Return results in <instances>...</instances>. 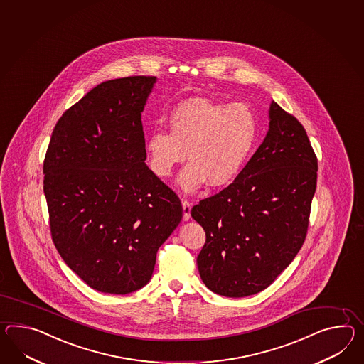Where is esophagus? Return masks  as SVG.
<instances>
[{"mask_svg":"<svg viewBox=\"0 0 364 364\" xmlns=\"http://www.w3.org/2000/svg\"><path fill=\"white\" fill-rule=\"evenodd\" d=\"M183 220L184 221H189L191 220V209H192V204L186 200H183Z\"/></svg>","mask_w":364,"mask_h":364,"instance_id":"esophagus-1","label":"esophagus"}]
</instances>
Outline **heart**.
I'll use <instances>...</instances> for the list:
<instances>
[{
  "mask_svg": "<svg viewBox=\"0 0 364 364\" xmlns=\"http://www.w3.org/2000/svg\"><path fill=\"white\" fill-rule=\"evenodd\" d=\"M169 132L156 129L144 139L149 167L166 178L186 160L178 186L191 195L209 183L229 186L247 164L257 138V117L245 104L189 98L169 114Z\"/></svg>",
  "mask_w": 364,
  "mask_h": 364,
  "instance_id": "heart-1",
  "label": "heart"
}]
</instances>
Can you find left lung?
<instances>
[{
	"label": "left lung",
	"instance_id": "8db88e82",
	"mask_svg": "<svg viewBox=\"0 0 364 364\" xmlns=\"http://www.w3.org/2000/svg\"><path fill=\"white\" fill-rule=\"evenodd\" d=\"M268 132L230 186L192 208L206 232L197 257L205 285L247 297L274 283L305 240L317 158L302 124L271 101Z\"/></svg>",
	"mask_w": 364,
	"mask_h": 364
}]
</instances>
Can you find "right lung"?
Here are the masks:
<instances>
[{"label": "right lung", "instance_id": "add662e5", "mask_svg": "<svg viewBox=\"0 0 364 364\" xmlns=\"http://www.w3.org/2000/svg\"><path fill=\"white\" fill-rule=\"evenodd\" d=\"M156 81L132 76L92 89L60 117L46 154L55 247L98 292L127 294L149 283L183 217L178 196L144 163L142 112Z\"/></svg>", "mask_w": 364, "mask_h": 364}]
</instances>
